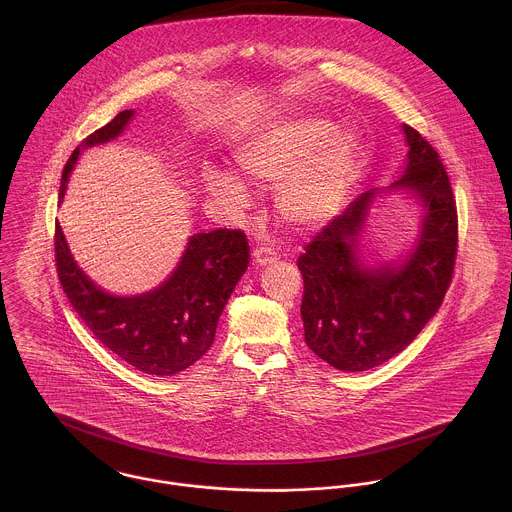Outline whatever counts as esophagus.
I'll list each match as a JSON object with an SVG mask.
<instances>
[{
  "label": "esophagus",
  "instance_id": "1",
  "mask_svg": "<svg viewBox=\"0 0 512 512\" xmlns=\"http://www.w3.org/2000/svg\"><path fill=\"white\" fill-rule=\"evenodd\" d=\"M252 258H254V264H256L258 268H262V266L274 264V262L278 260V252L272 250V248H256V250L252 252Z\"/></svg>",
  "mask_w": 512,
  "mask_h": 512
}]
</instances>
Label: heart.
Here are the masks:
<instances>
[{"label":"heart","mask_w":512,"mask_h":512,"mask_svg":"<svg viewBox=\"0 0 512 512\" xmlns=\"http://www.w3.org/2000/svg\"><path fill=\"white\" fill-rule=\"evenodd\" d=\"M361 136L321 116H295L270 124L234 149L240 175L274 189L278 217L293 230L321 228L335 219L351 191ZM203 189L226 209L248 205L242 179L217 165L203 169Z\"/></svg>","instance_id":"heart-1"}]
</instances>
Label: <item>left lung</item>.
Masks as SVG:
<instances>
[{"label":"left lung","mask_w":512,"mask_h":512,"mask_svg":"<svg viewBox=\"0 0 512 512\" xmlns=\"http://www.w3.org/2000/svg\"><path fill=\"white\" fill-rule=\"evenodd\" d=\"M408 153L386 189L359 195L299 256L307 347L325 363L363 372L402 353L436 315L451 282L457 211L436 149L402 124ZM392 192L421 207L419 232L396 260L371 262L362 240L380 198Z\"/></svg>","instance_id":"left-lung-1"}]
</instances>
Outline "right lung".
<instances>
[{
    "label": "right lung",
    "mask_w": 512,
    "mask_h": 512,
    "mask_svg": "<svg viewBox=\"0 0 512 512\" xmlns=\"http://www.w3.org/2000/svg\"><path fill=\"white\" fill-rule=\"evenodd\" d=\"M136 110L120 112L110 124L90 134L65 165L59 203L84 149L108 144L124 134ZM57 272L74 311L94 337L128 365L173 376L197 363L213 345L220 313L248 268V242L240 230L217 228L187 238L173 272L153 290L118 295L102 290L76 264L57 222Z\"/></svg>",
    "instance_id": "right-lung-1"
}]
</instances>
